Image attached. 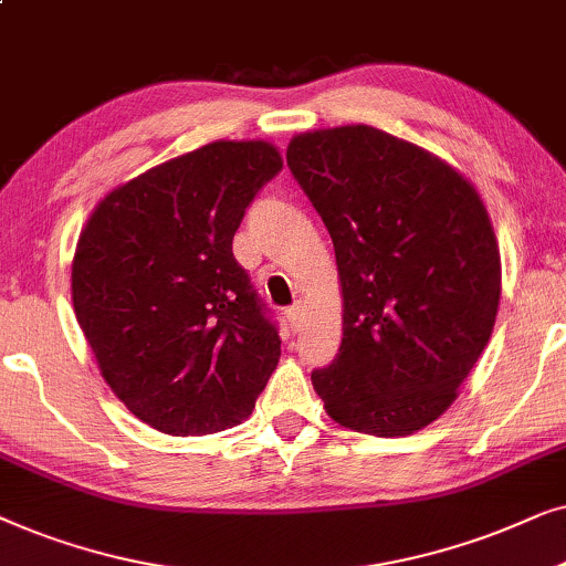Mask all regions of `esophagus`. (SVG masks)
<instances>
[{
  "instance_id": "34e87169",
  "label": "esophagus",
  "mask_w": 566,
  "mask_h": 566,
  "mask_svg": "<svg viewBox=\"0 0 566 566\" xmlns=\"http://www.w3.org/2000/svg\"><path fill=\"white\" fill-rule=\"evenodd\" d=\"M303 318H305V307H303V303H297V305H292L290 311H287V321H290V326L292 328H300L303 326Z\"/></svg>"
}]
</instances>
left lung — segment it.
I'll list each match as a JSON object with an SVG mask.
<instances>
[{
	"label": "left lung",
	"mask_w": 566,
	"mask_h": 566,
	"mask_svg": "<svg viewBox=\"0 0 566 566\" xmlns=\"http://www.w3.org/2000/svg\"><path fill=\"white\" fill-rule=\"evenodd\" d=\"M290 172L334 240L344 338L313 388L342 427L403 437L434 421L492 336L502 266L479 193L373 126L307 132Z\"/></svg>",
	"instance_id": "1"
}]
</instances>
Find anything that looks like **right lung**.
<instances>
[{"instance_id": "right-lung-1", "label": "right lung", "mask_w": 566, "mask_h": 566, "mask_svg": "<svg viewBox=\"0 0 566 566\" xmlns=\"http://www.w3.org/2000/svg\"><path fill=\"white\" fill-rule=\"evenodd\" d=\"M279 170L266 142H214L116 188L82 230V334L113 394L165 434L240 424L276 370L279 326L232 238Z\"/></svg>"}]
</instances>
